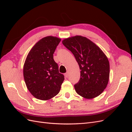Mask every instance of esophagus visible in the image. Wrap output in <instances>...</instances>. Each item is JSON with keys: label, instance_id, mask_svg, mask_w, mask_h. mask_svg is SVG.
<instances>
[{"label": "esophagus", "instance_id": "esophagus-1", "mask_svg": "<svg viewBox=\"0 0 132 132\" xmlns=\"http://www.w3.org/2000/svg\"><path fill=\"white\" fill-rule=\"evenodd\" d=\"M64 77H65V78H68V73H65V74H64Z\"/></svg>", "mask_w": 132, "mask_h": 132}]
</instances>
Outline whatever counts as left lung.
I'll list each match as a JSON object with an SVG mask.
<instances>
[{"mask_svg": "<svg viewBox=\"0 0 132 132\" xmlns=\"http://www.w3.org/2000/svg\"><path fill=\"white\" fill-rule=\"evenodd\" d=\"M62 43L74 54L80 69V79L74 85L77 93L87 99L98 96L106 89L110 78V63L105 54L81 36L65 38Z\"/></svg>", "mask_w": 132, "mask_h": 132, "instance_id": "left-lung-1", "label": "left lung"}]
</instances>
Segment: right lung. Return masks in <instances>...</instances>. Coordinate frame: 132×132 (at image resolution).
<instances>
[{"label":"right lung","instance_id":"add662e5","mask_svg":"<svg viewBox=\"0 0 132 132\" xmlns=\"http://www.w3.org/2000/svg\"><path fill=\"white\" fill-rule=\"evenodd\" d=\"M61 39L46 36L38 41L28 53L23 67L27 89L41 100H48L60 91L64 77L59 73L53 53Z\"/></svg>","mask_w":132,"mask_h":132}]
</instances>
